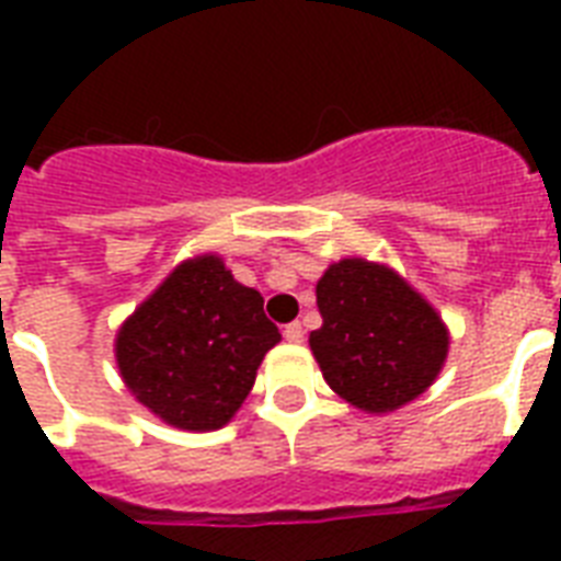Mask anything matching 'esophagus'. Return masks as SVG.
Masks as SVG:
<instances>
[{
  "label": "esophagus",
  "mask_w": 561,
  "mask_h": 561,
  "mask_svg": "<svg viewBox=\"0 0 561 561\" xmlns=\"http://www.w3.org/2000/svg\"><path fill=\"white\" fill-rule=\"evenodd\" d=\"M282 334H285V341L288 343H302V337H306V329H302V323H288L285 329H282Z\"/></svg>",
  "instance_id": "obj_1"
}]
</instances>
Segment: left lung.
Wrapping results in <instances>:
<instances>
[{
    "instance_id": "left-lung-1",
    "label": "left lung",
    "mask_w": 561,
    "mask_h": 561,
    "mask_svg": "<svg viewBox=\"0 0 561 561\" xmlns=\"http://www.w3.org/2000/svg\"><path fill=\"white\" fill-rule=\"evenodd\" d=\"M323 325L311 352L337 396L387 413L425 392L448 355L436 311L390 267L343 259L317 282Z\"/></svg>"
}]
</instances>
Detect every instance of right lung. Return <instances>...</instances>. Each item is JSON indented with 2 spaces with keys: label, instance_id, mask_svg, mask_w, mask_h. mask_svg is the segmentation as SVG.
I'll list each match as a JSON object with an SVG mask.
<instances>
[{
  "label": "right lung",
  "instance_id": "right-lung-1",
  "mask_svg": "<svg viewBox=\"0 0 561 561\" xmlns=\"http://www.w3.org/2000/svg\"><path fill=\"white\" fill-rule=\"evenodd\" d=\"M282 341L259 290L218 255L180 264L122 325V378L145 408L186 431L227 425L253 390L264 352Z\"/></svg>",
  "mask_w": 561,
  "mask_h": 561
}]
</instances>
